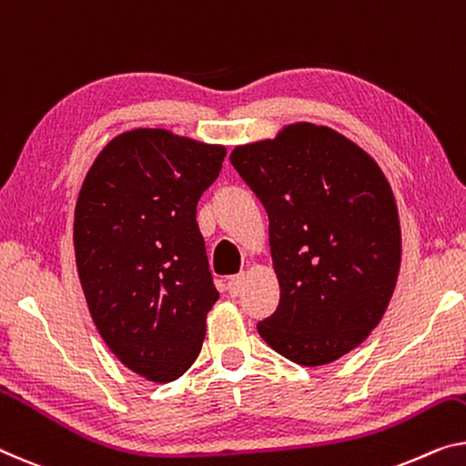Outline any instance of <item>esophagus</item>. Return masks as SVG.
I'll return each instance as SVG.
<instances>
[{"instance_id": "34e87169", "label": "esophagus", "mask_w": 466, "mask_h": 466, "mask_svg": "<svg viewBox=\"0 0 466 466\" xmlns=\"http://www.w3.org/2000/svg\"><path fill=\"white\" fill-rule=\"evenodd\" d=\"M242 280H245V276H242V274L232 276L230 280H228V293H230L232 297L238 295L240 289H242Z\"/></svg>"}]
</instances>
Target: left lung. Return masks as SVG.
<instances>
[{"label":"left lung","mask_w":466,"mask_h":466,"mask_svg":"<svg viewBox=\"0 0 466 466\" xmlns=\"http://www.w3.org/2000/svg\"><path fill=\"white\" fill-rule=\"evenodd\" d=\"M230 161L266 207L280 284V303L257 330L290 362H335L377 329L398 282L391 186L358 144L314 123L236 146Z\"/></svg>","instance_id":"left-lung-1"}]
</instances>
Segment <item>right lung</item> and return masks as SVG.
<instances>
[{
	"instance_id": "obj_1",
	"label": "right lung",
	"mask_w": 466,
	"mask_h": 466,
	"mask_svg": "<svg viewBox=\"0 0 466 466\" xmlns=\"http://www.w3.org/2000/svg\"><path fill=\"white\" fill-rule=\"evenodd\" d=\"M226 148L167 129H131L104 146L75 207V259L104 343L155 383L188 370L219 299L197 224Z\"/></svg>"
}]
</instances>
